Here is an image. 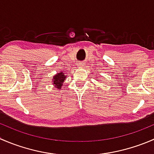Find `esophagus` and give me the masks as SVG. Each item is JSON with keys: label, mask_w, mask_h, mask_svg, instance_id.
I'll use <instances>...</instances> for the list:
<instances>
[{"label": "esophagus", "mask_w": 154, "mask_h": 154, "mask_svg": "<svg viewBox=\"0 0 154 154\" xmlns=\"http://www.w3.org/2000/svg\"><path fill=\"white\" fill-rule=\"evenodd\" d=\"M83 65H84V64H83V63H79V64L77 65V66H78L79 67H83Z\"/></svg>", "instance_id": "1"}]
</instances>
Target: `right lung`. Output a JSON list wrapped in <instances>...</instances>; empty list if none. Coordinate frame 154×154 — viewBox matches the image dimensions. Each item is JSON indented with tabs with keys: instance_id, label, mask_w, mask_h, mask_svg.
Returning a JSON list of instances; mask_svg holds the SVG:
<instances>
[{
	"instance_id": "add662e5",
	"label": "right lung",
	"mask_w": 154,
	"mask_h": 154,
	"mask_svg": "<svg viewBox=\"0 0 154 154\" xmlns=\"http://www.w3.org/2000/svg\"><path fill=\"white\" fill-rule=\"evenodd\" d=\"M66 78H67V75H66L63 71L56 74L52 79V84L54 85V87L57 88V89H61Z\"/></svg>"
}]
</instances>
